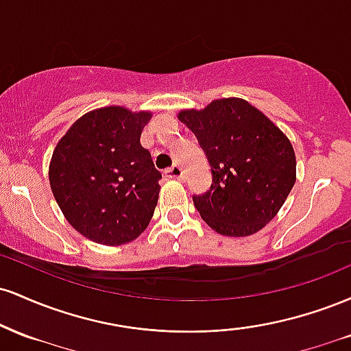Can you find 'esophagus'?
<instances>
[{"mask_svg": "<svg viewBox=\"0 0 351 351\" xmlns=\"http://www.w3.org/2000/svg\"><path fill=\"white\" fill-rule=\"evenodd\" d=\"M165 175H167L168 178H173V180H183L184 178L183 170H181L178 165H173V167L167 168V170H165Z\"/></svg>", "mask_w": 351, "mask_h": 351, "instance_id": "34e87169", "label": "esophagus"}]
</instances>
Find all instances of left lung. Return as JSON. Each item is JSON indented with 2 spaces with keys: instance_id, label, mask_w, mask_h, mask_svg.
Returning a JSON list of instances; mask_svg holds the SVG:
<instances>
[{
  "instance_id": "left-lung-1",
  "label": "left lung",
  "mask_w": 351,
  "mask_h": 351,
  "mask_svg": "<svg viewBox=\"0 0 351 351\" xmlns=\"http://www.w3.org/2000/svg\"><path fill=\"white\" fill-rule=\"evenodd\" d=\"M178 119L198 138L213 173L193 203L223 236H251L271 223L295 183L292 143L263 112L243 99L213 100Z\"/></svg>"
}]
</instances>
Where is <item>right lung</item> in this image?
<instances>
[{
  "mask_svg": "<svg viewBox=\"0 0 351 351\" xmlns=\"http://www.w3.org/2000/svg\"><path fill=\"white\" fill-rule=\"evenodd\" d=\"M150 119L117 106L92 110L54 148L52 195L71 226L94 243H130L150 223L162 180L140 143Z\"/></svg>",
  "mask_w": 351,
  "mask_h": 351,
  "instance_id": "add662e5",
  "label": "right lung"
}]
</instances>
